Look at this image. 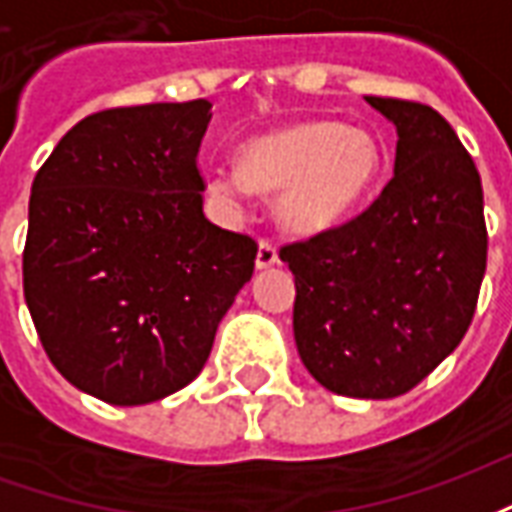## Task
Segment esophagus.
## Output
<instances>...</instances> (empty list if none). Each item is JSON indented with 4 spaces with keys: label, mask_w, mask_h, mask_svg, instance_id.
Returning a JSON list of instances; mask_svg holds the SVG:
<instances>
[{
    "label": "esophagus",
    "mask_w": 512,
    "mask_h": 512,
    "mask_svg": "<svg viewBox=\"0 0 512 512\" xmlns=\"http://www.w3.org/2000/svg\"><path fill=\"white\" fill-rule=\"evenodd\" d=\"M279 263V255H277V246L271 244V241H260L257 244V257H255V266L263 271V268H271Z\"/></svg>",
    "instance_id": "34e87169"
}]
</instances>
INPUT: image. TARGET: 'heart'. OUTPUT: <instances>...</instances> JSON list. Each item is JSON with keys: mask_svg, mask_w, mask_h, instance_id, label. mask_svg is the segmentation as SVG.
I'll list each match as a JSON object with an SVG mask.
<instances>
[{"mask_svg": "<svg viewBox=\"0 0 512 512\" xmlns=\"http://www.w3.org/2000/svg\"><path fill=\"white\" fill-rule=\"evenodd\" d=\"M386 156L376 136L337 120H296L252 136L238 167H205V189L219 211L238 216L249 189L277 191L274 219L285 233L315 238L343 227L384 178Z\"/></svg>", "mask_w": 512, "mask_h": 512, "instance_id": "heart-1", "label": "heart"}]
</instances>
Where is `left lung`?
I'll list each match as a JSON object with an SVG mask.
<instances>
[{
    "instance_id": "1",
    "label": "left lung",
    "mask_w": 512,
    "mask_h": 512,
    "mask_svg": "<svg viewBox=\"0 0 512 512\" xmlns=\"http://www.w3.org/2000/svg\"><path fill=\"white\" fill-rule=\"evenodd\" d=\"M367 104L395 126V178L365 213L279 249L296 279L293 337L334 395L408 392L458 348L485 274L483 186L472 156L425 104Z\"/></svg>"
}]
</instances>
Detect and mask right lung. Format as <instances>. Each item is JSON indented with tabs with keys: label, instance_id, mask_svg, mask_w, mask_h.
Returning <instances> with one entry per match:
<instances>
[{
	"label": "right lung",
	"instance_id": "add662e5",
	"mask_svg": "<svg viewBox=\"0 0 512 512\" xmlns=\"http://www.w3.org/2000/svg\"><path fill=\"white\" fill-rule=\"evenodd\" d=\"M208 123L202 98L95 112L32 180L29 315L51 365L112 406H145L200 376L255 271V241L202 213Z\"/></svg>",
	"mask_w": 512,
	"mask_h": 512
}]
</instances>
